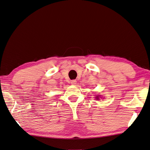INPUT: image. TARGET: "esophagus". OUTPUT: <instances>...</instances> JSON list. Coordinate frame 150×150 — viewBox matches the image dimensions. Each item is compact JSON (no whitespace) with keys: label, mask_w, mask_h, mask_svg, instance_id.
<instances>
[{"label":"esophagus","mask_w":150,"mask_h":150,"mask_svg":"<svg viewBox=\"0 0 150 150\" xmlns=\"http://www.w3.org/2000/svg\"><path fill=\"white\" fill-rule=\"evenodd\" d=\"M71 85H76V80H71Z\"/></svg>","instance_id":"obj_1"}]
</instances>
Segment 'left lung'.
<instances>
[{
	"label": "left lung",
	"mask_w": 150,
	"mask_h": 150,
	"mask_svg": "<svg viewBox=\"0 0 150 150\" xmlns=\"http://www.w3.org/2000/svg\"><path fill=\"white\" fill-rule=\"evenodd\" d=\"M99 96H98H98H96V98H96V99H97V100H98V99H99Z\"/></svg>",
	"instance_id": "obj_1"
}]
</instances>
